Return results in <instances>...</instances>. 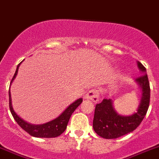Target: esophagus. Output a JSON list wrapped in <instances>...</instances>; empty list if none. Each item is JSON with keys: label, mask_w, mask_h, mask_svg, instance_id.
<instances>
[{"label": "esophagus", "mask_w": 159, "mask_h": 159, "mask_svg": "<svg viewBox=\"0 0 159 159\" xmlns=\"http://www.w3.org/2000/svg\"><path fill=\"white\" fill-rule=\"evenodd\" d=\"M85 99L92 101L93 102H97L99 101V93L96 89L89 90L85 95Z\"/></svg>", "instance_id": "obj_1"}]
</instances>
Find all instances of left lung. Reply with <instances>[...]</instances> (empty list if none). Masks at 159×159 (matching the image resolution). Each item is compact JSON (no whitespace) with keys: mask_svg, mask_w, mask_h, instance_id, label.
<instances>
[{"mask_svg":"<svg viewBox=\"0 0 159 159\" xmlns=\"http://www.w3.org/2000/svg\"><path fill=\"white\" fill-rule=\"evenodd\" d=\"M142 76L135 79L141 89V99L137 111L129 116H122L115 110L111 99H104L96 105L93 127L99 136L104 139H116L131 132L141 124L147 114L150 104L149 81L147 70L139 62H137Z\"/></svg>","mask_w":159,"mask_h":159,"instance_id":"left-lung-1","label":"left lung"}]
</instances>
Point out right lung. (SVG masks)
I'll use <instances>...</instances> for the list:
<instances>
[{
	"label": "right lung",
	"instance_id": "obj_1",
	"mask_svg": "<svg viewBox=\"0 0 159 159\" xmlns=\"http://www.w3.org/2000/svg\"><path fill=\"white\" fill-rule=\"evenodd\" d=\"M21 62L17 66L13 78L11 81V84L16 77L18 70H19L20 65L21 64ZM8 95H9L10 111H11L14 120L16 121L17 124L20 126L21 128H23L24 131H27L29 135H31V136L37 137V138H55V137L58 136L62 133H63L65 131L66 128L67 124L69 122V120L72 113L82 102V98H79V99L76 100L72 104H70L69 106L67 107L58 117H56L52 120L49 121V122L42 124H31L30 123H28L27 121L24 120L22 118H20L15 112L12 105V97H11L10 89L8 91Z\"/></svg>",
	"mask_w": 159,
	"mask_h": 159
}]
</instances>
